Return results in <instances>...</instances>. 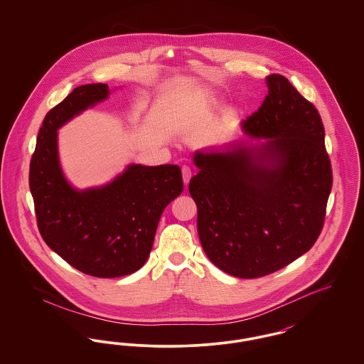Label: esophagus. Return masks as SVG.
Wrapping results in <instances>:
<instances>
[{"label":"esophagus","mask_w":364,"mask_h":364,"mask_svg":"<svg viewBox=\"0 0 364 364\" xmlns=\"http://www.w3.org/2000/svg\"><path fill=\"white\" fill-rule=\"evenodd\" d=\"M181 174H183V181H184V184H186V186H188V183H190L191 180V176H192L190 168H188V166H183V168H181Z\"/></svg>","instance_id":"esophagus-1"}]
</instances>
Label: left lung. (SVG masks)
<instances>
[{
	"instance_id": "8db88e82",
	"label": "left lung",
	"mask_w": 364,
	"mask_h": 364,
	"mask_svg": "<svg viewBox=\"0 0 364 364\" xmlns=\"http://www.w3.org/2000/svg\"><path fill=\"white\" fill-rule=\"evenodd\" d=\"M266 86L258 112L242 122L251 140L195 151L199 172L188 187L208 259L239 278L274 273L311 248L333 183L315 106L282 75Z\"/></svg>"
}]
</instances>
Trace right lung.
I'll list each match as a JSON object with an SVG mask.
<instances>
[{"mask_svg":"<svg viewBox=\"0 0 364 364\" xmlns=\"http://www.w3.org/2000/svg\"><path fill=\"white\" fill-rule=\"evenodd\" d=\"M104 83L76 87L46 114L30 164L42 239L79 272L100 278L135 273L149 258L165 208L183 192L177 165L131 164L102 187L76 190L58 156L57 129L109 97Z\"/></svg>","mask_w":364,"mask_h":364,"instance_id":"add662e5","label":"right lung"}]
</instances>
